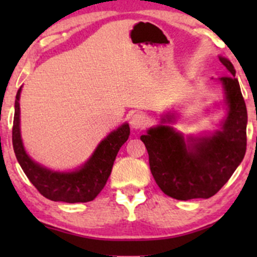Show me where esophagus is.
I'll use <instances>...</instances> for the list:
<instances>
[{
    "label": "esophagus",
    "mask_w": 257,
    "mask_h": 257,
    "mask_svg": "<svg viewBox=\"0 0 257 257\" xmlns=\"http://www.w3.org/2000/svg\"><path fill=\"white\" fill-rule=\"evenodd\" d=\"M146 123H147V116L145 113H143V112H137V113L133 114L131 118V125L132 128L134 129L144 128V126L146 125Z\"/></svg>",
    "instance_id": "34e87169"
}]
</instances>
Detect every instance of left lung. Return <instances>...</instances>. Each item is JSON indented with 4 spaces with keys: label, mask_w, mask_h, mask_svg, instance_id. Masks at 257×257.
I'll use <instances>...</instances> for the list:
<instances>
[{
    "label": "left lung",
    "mask_w": 257,
    "mask_h": 257,
    "mask_svg": "<svg viewBox=\"0 0 257 257\" xmlns=\"http://www.w3.org/2000/svg\"><path fill=\"white\" fill-rule=\"evenodd\" d=\"M228 75L220 78L228 116L222 129L206 138H185L168 125L141 135L156 184L180 200L210 198L228 181L246 151L247 112L232 63L220 57Z\"/></svg>",
    "instance_id": "8db88e82"
}]
</instances>
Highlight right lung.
Returning <instances> with one entry per match:
<instances>
[{
    "instance_id": "obj_1",
    "label": "right lung",
    "mask_w": 257,
    "mask_h": 257,
    "mask_svg": "<svg viewBox=\"0 0 257 257\" xmlns=\"http://www.w3.org/2000/svg\"><path fill=\"white\" fill-rule=\"evenodd\" d=\"M22 88L16 96L12 141L18 162L31 184L46 198L54 202L85 203L90 202L101 192L110 176L113 162L123 144L131 134L129 125H120L104 139L89 161L79 170L71 173H58L38 166L26 155L20 138L19 98Z\"/></svg>"
}]
</instances>
